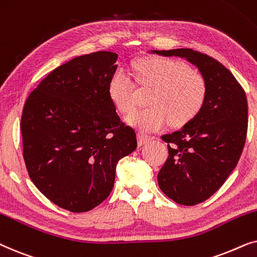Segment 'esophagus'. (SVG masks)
<instances>
[{
    "instance_id": "esophagus-1",
    "label": "esophagus",
    "mask_w": 257,
    "mask_h": 257,
    "mask_svg": "<svg viewBox=\"0 0 257 257\" xmlns=\"http://www.w3.org/2000/svg\"><path fill=\"white\" fill-rule=\"evenodd\" d=\"M150 140H153V136H150V135H146V134H142V133H139V134H138L139 146H143V145H146V143L148 142V141H150Z\"/></svg>"
}]
</instances>
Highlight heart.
Masks as SVG:
<instances>
[{
	"mask_svg": "<svg viewBox=\"0 0 257 257\" xmlns=\"http://www.w3.org/2000/svg\"><path fill=\"white\" fill-rule=\"evenodd\" d=\"M136 82L153 87L149 107L135 110L126 122L141 132H156L167 123L187 124L202 110L208 84L200 71L168 57H146L134 64ZM108 95L114 107L128 114L135 107V83L124 70L118 69L108 82Z\"/></svg>",
	"mask_w": 257,
	"mask_h": 257,
	"instance_id": "b5f03b06",
	"label": "heart"
}]
</instances>
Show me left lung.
Segmentation results:
<instances>
[{"mask_svg":"<svg viewBox=\"0 0 257 257\" xmlns=\"http://www.w3.org/2000/svg\"><path fill=\"white\" fill-rule=\"evenodd\" d=\"M152 53L183 57L207 80L200 114L180 131L162 136L169 155L157 175L167 196L195 206L220 189L240 160L248 129L247 97L234 75L206 54L189 48Z\"/></svg>","mask_w":257,"mask_h":257,"instance_id":"left-lung-1","label":"left lung"}]
</instances>
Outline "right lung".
Wrapping results in <instances>:
<instances>
[{
	"instance_id": "right-lung-1",
	"label": "right lung",
	"mask_w": 257,
	"mask_h": 257,
	"mask_svg": "<svg viewBox=\"0 0 257 257\" xmlns=\"http://www.w3.org/2000/svg\"><path fill=\"white\" fill-rule=\"evenodd\" d=\"M111 51L82 55L57 67L27 98L23 159L48 200L73 213L91 210L111 193L118 160L138 147L108 95L117 69Z\"/></svg>"
}]
</instances>
